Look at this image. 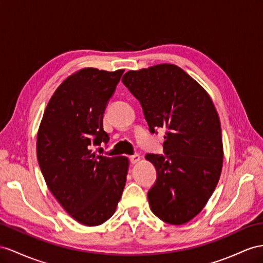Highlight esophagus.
Returning <instances> with one entry per match:
<instances>
[{"mask_svg":"<svg viewBox=\"0 0 263 263\" xmlns=\"http://www.w3.org/2000/svg\"><path fill=\"white\" fill-rule=\"evenodd\" d=\"M140 159H141V157L139 156V154H134V156H131V157H130V161H131L132 164L138 163L139 161H140Z\"/></svg>","mask_w":263,"mask_h":263,"instance_id":"esophagus-1","label":"esophagus"}]
</instances>
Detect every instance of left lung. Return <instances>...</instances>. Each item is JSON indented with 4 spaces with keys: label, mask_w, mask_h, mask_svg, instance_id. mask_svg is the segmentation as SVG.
<instances>
[{
    "label": "left lung",
    "mask_w": 263,
    "mask_h": 263,
    "mask_svg": "<svg viewBox=\"0 0 263 263\" xmlns=\"http://www.w3.org/2000/svg\"><path fill=\"white\" fill-rule=\"evenodd\" d=\"M122 82L140 101L150 131L166 129L165 156H145L158 173L147 192L151 211L166 223L184 224L219 182L223 144L218 112L208 92L178 65L129 71Z\"/></svg>",
    "instance_id": "1"
}]
</instances>
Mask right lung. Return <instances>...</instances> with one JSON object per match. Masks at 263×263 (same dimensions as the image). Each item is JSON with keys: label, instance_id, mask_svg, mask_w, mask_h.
Listing matches in <instances>:
<instances>
[{"label": "right lung", "instance_id": "1", "mask_svg": "<svg viewBox=\"0 0 263 263\" xmlns=\"http://www.w3.org/2000/svg\"><path fill=\"white\" fill-rule=\"evenodd\" d=\"M124 70L84 67L53 93L40 123L36 156L49 190L79 223L102 224L117 210L129 159L98 156L109 141L103 114Z\"/></svg>", "mask_w": 263, "mask_h": 263}]
</instances>
